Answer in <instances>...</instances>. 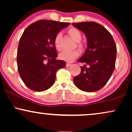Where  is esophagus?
Returning <instances> with one entry per match:
<instances>
[{"instance_id": "1", "label": "esophagus", "mask_w": 132, "mask_h": 132, "mask_svg": "<svg viewBox=\"0 0 132 132\" xmlns=\"http://www.w3.org/2000/svg\"><path fill=\"white\" fill-rule=\"evenodd\" d=\"M71 64H70V63H66V66H67V67H69V66H71Z\"/></svg>"}]
</instances>
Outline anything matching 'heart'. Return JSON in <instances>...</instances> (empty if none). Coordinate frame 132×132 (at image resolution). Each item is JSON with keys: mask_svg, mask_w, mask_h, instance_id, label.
<instances>
[{"mask_svg": "<svg viewBox=\"0 0 132 132\" xmlns=\"http://www.w3.org/2000/svg\"><path fill=\"white\" fill-rule=\"evenodd\" d=\"M69 33L75 41L77 42H80L81 39V35L80 31L76 28H71L69 30ZM61 38V33H58L56 35L54 39V44L56 49L58 50L60 49V41ZM79 46L81 47V44H79ZM79 52L77 51H63L59 54L58 57L61 60L67 61V62H72L76 58L78 57Z\"/></svg>", "mask_w": 132, "mask_h": 132, "instance_id": "obj_1", "label": "heart"}]
</instances>
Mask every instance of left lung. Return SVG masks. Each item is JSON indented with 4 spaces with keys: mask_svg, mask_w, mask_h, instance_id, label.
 <instances>
[{
    "mask_svg": "<svg viewBox=\"0 0 132 132\" xmlns=\"http://www.w3.org/2000/svg\"><path fill=\"white\" fill-rule=\"evenodd\" d=\"M83 31L87 38V48L78 62L81 72L74 78L78 89L85 92H94L106 85L114 70L116 46L111 33L104 27L94 22L72 23ZM88 65L89 67H86Z\"/></svg>",
    "mask_w": 132,
    "mask_h": 132,
    "instance_id": "1",
    "label": "left lung"
}]
</instances>
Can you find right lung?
Instances as JSON below:
<instances>
[{
	"mask_svg": "<svg viewBox=\"0 0 132 132\" xmlns=\"http://www.w3.org/2000/svg\"><path fill=\"white\" fill-rule=\"evenodd\" d=\"M69 23L40 20L25 30L20 38L17 53L19 74L25 85L38 92L54 85L56 72L66 63L57 60L54 39Z\"/></svg>",
	"mask_w": 132,
	"mask_h": 132,
	"instance_id": "right-lung-1",
	"label": "right lung"
}]
</instances>
